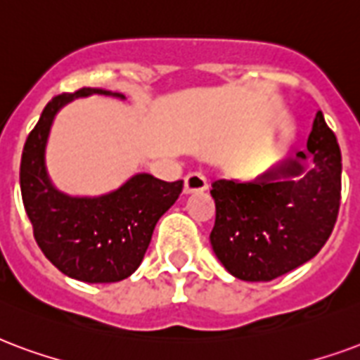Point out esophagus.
I'll return each mask as SVG.
<instances>
[{"instance_id":"obj_1","label":"esophagus","mask_w":360,"mask_h":360,"mask_svg":"<svg viewBox=\"0 0 360 360\" xmlns=\"http://www.w3.org/2000/svg\"><path fill=\"white\" fill-rule=\"evenodd\" d=\"M207 188V179L198 172L188 173L187 177H185V194H193V193H202V191H206Z\"/></svg>"}]
</instances>
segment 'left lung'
Returning <instances> with one entry per match:
<instances>
[{"label": "left lung", "instance_id": "1", "mask_svg": "<svg viewBox=\"0 0 360 360\" xmlns=\"http://www.w3.org/2000/svg\"><path fill=\"white\" fill-rule=\"evenodd\" d=\"M307 150L257 179L212 185L215 225L210 242L217 259L240 281L269 282L313 259L336 225L342 198V153L316 112Z\"/></svg>", "mask_w": 360, "mask_h": 360}]
</instances>
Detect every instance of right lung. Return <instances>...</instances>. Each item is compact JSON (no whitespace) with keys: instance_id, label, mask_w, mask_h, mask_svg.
Masks as SVG:
<instances>
[{"instance_id":"add662e5","label":"right lung","mask_w":360,"mask_h":360,"mask_svg":"<svg viewBox=\"0 0 360 360\" xmlns=\"http://www.w3.org/2000/svg\"><path fill=\"white\" fill-rule=\"evenodd\" d=\"M89 95L126 98L98 87L53 97L24 143L20 193L34 238L45 257L70 278L105 284L124 281L137 271L156 223L179 198L183 181L166 183L137 173L103 196L60 193L45 167L47 137L58 110L76 97Z\"/></svg>"}]
</instances>
